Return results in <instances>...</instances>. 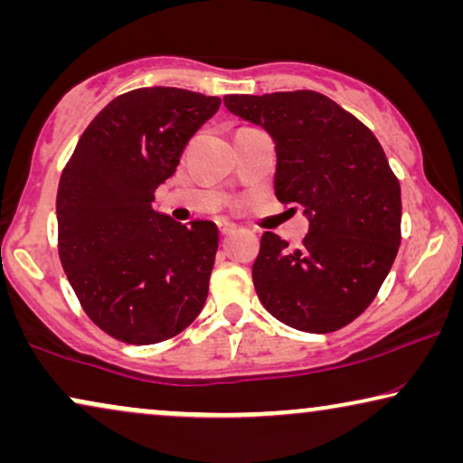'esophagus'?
Wrapping results in <instances>:
<instances>
[{
  "label": "esophagus",
  "mask_w": 463,
  "mask_h": 463,
  "mask_svg": "<svg viewBox=\"0 0 463 463\" xmlns=\"http://www.w3.org/2000/svg\"><path fill=\"white\" fill-rule=\"evenodd\" d=\"M238 227L230 223V221H219V232L221 236H232V233H236Z\"/></svg>",
  "instance_id": "obj_1"
}]
</instances>
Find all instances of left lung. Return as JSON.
Returning a JSON list of instances; mask_svg holds the SVG:
<instances>
[{
	"instance_id": "obj_1",
	"label": "left lung",
	"mask_w": 463,
	"mask_h": 463,
	"mask_svg": "<svg viewBox=\"0 0 463 463\" xmlns=\"http://www.w3.org/2000/svg\"><path fill=\"white\" fill-rule=\"evenodd\" d=\"M227 111L276 145V198L303 208L299 249L265 232L252 282L265 309L303 333H333L358 318L401 246V185L375 135L314 90L230 94Z\"/></svg>"
}]
</instances>
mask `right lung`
I'll return each mask as SVG.
<instances>
[{
  "instance_id": "add662e5",
  "label": "right lung",
  "mask_w": 463,
  "mask_h": 463,
  "mask_svg": "<svg viewBox=\"0 0 463 463\" xmlns=\"http://www.w3.org/2000/svg\"><path fill=\"white\" fill-rule=\"evenodd\" d=\"M219 105L183 88L126 92L92 119L61 175L62 269L94 325L126 344L175 337L204 307L217 225L176 223L151 202Z\"/></svg>"
}]
</instances>
